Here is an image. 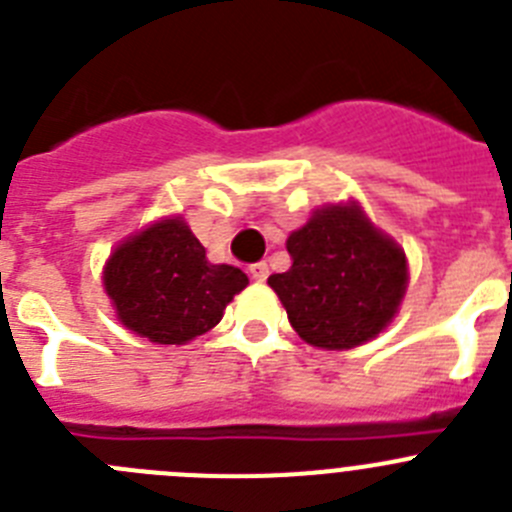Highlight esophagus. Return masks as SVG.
Instances as JSON below:
<instances>
[{
	"label": "esophagus",
	"mask_w": 512,
	"mask_h": 512,
	"mask_svg": "<svg viewBox=\"0 0 512 512\" xmlns=\"http://www.w3.org/2000/svg\"><path fill=\"white\" fill-rule=\"evenodd\" d=\"M247 270H250V278L255 280V283H265L267 273H270V267H267L265 260L255 262V265H250V267H247Z\"/></svg>",
	"instance_id": "obj_1"
}]
</instances>
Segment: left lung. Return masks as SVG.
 <instances>
[{
    "mask_svg": "<svg viewBox=\"0 0 512 512\" xmlns=\"http://www.w3.org/2000/svg\"><path fill=\"white\" fill-rule=\"evenodd\" d=\"M293 265L267 278L290 326L319 349H352L393 321L408 288V260L359 204L316 209L290 232Z\"/></svg>",
    "mask_w": 512,
    "mask_h": 512,
    "instance_id": "left-lung-1",
    "label": "left lung"
}]
</instances>
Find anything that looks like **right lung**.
Segmentation results:
<instances>
[{
  "mask_svg": "<svg viewBox=\"0 0 512 512\" xmlns=\"http://www.w3.org/2000/svg\"><path fill=\"white\" fill-rule=\"evenodd\" d=\"M247 283L239 267L206 260L181 216L127 237L104 265V290L117 319L155 344H186L214 329Z\"/></svg>",
  "mask_w": 512,
  "mask_h": 512,
  "instance_id": "obj_1",
  "label": "right lung"
}]
</instances>
